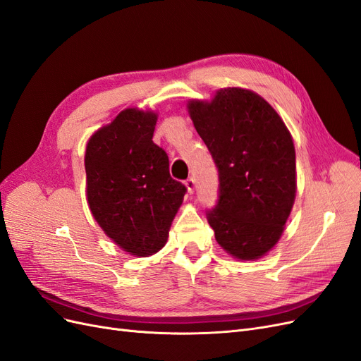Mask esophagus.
Listing matches in <instances>:
<instances>
[{"instance_id":"esophagus-1","label":"esophagus","mask_w":361,"mask_h":361,"mask_svg":"<svg viewBox=\"0 0 361 361\" xmlns=\"http://www.w3.org/2000/svg\"><path fill=\"white\" fill-rule=\"evenodd\" d=\"M185 185H187L188 192H190V194H192V192H194V187H195V182H194V179H192V178H188L187 180H185Z\"/></svg>"}]
</instances>
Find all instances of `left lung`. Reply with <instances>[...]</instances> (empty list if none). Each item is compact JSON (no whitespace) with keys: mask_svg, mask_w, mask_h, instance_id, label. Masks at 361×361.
Here are the masks:
<instances>
[{"mask_svg":"<svg viewBox=\"0 0 361 361\" xmlns=\"http://www.w3.org/2000/svg\"><path fill=\"white\" fill-rule=\"evenodd\" d=\"M188 111L218 169V200L206 209L216 243L232 256H264L280 239L297 191L295 147L264 97L221 89Z\"/></svg>","mask_w":361,"mask_h":361,"instance_id":"1","label":"left lung"}]
</instances>
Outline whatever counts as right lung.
Listing matches in <instances>:
<instances>
[{
  "mask_svg": "<svg viewBox=\"0 0 361 361\" xmlns=\"http://www.w3.org/2000/svg\"><path fill=\"white\" fill-rule=\"evenodd\" d=\"M155 125L157 114L128 108L85 149L90 211L106 236L134 256L164 247L187 192L170 176L167 152L152 141Z\"/></svg>",
  "mask_w": 361,
  "mask_h": 361,
  "instance_id": "obj_1",
  "label": "right lung"
}]
</instances>
